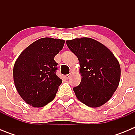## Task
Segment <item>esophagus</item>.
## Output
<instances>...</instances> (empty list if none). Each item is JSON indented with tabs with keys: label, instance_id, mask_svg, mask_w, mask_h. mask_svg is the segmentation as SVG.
Segmentation results:
<instances>
[{
	"label": "esophagus",
	"instance_id": "34e87169",
	"mask_svg": "<svg viewBox=\"0 0 135 135\" xmlns=\"http://www.w3.org/2000/svg\"><path fill=\"white\" fill-rule=\"evenodd\" d=\"M70 76H71V74H70L66 75V76H65V78H66V79H69L70 77Z\"/></svg>",
	"mask_w": 135,
	"mask_h": 135
}]
</instances>
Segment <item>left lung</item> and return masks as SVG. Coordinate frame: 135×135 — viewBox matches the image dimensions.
I'll return each mask as SVG.
<instances>
[{"label": "left lung", "instance_id": "1", "mask_svg": "<svg viewBox=\"0 0 135 135\" xmlns=\"http://www.w3.org/2000/svg\"><path fill=\"white\" fill-rule=\"evenodd\" d=\"M78 57L82 80L74 88L76 97L90 108H99L114 95L120 80L121 69L112 51L95 39L83 37L66 40Z\"/></svg>", "mask_w": 135, "mask_h": 135}]
</instances>
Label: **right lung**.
<instances>
[{
    "label": "right lung",
    "mask_w": 135,
    "mask_h": 135,
    "mask_svg": "<svg viewBox=\"0 0 135 135\" xmlns=\"http://www.w3.org/2000/svg\"><path fill=\"white\" fill-rule=\"evenodd\" d=\"M65 40L42 38L25 49L13 70L19 95L34 108H42L53 101L62 80L56 75L55 56L63 49Z\"/></svg>",
    "instance_id": "1"
}]
</instances>
